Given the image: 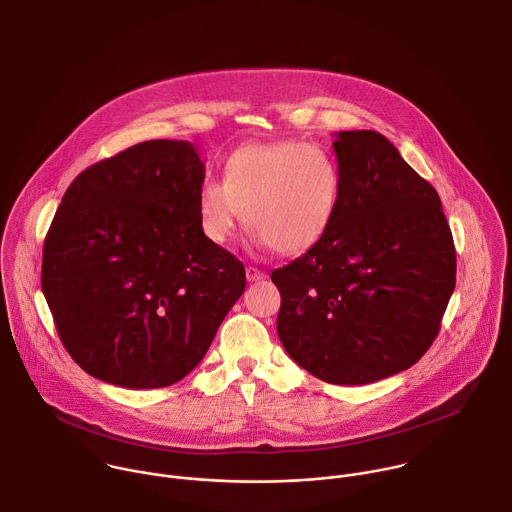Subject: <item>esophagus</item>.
Segmentation results:
<instances>
[{"instance_id":"34e87169","label":"esophagus","mask_w":512,"mask_h":512,"mask_svg":"<svg viewBox=\"0 0 512 512\" xmlns=\"http://www.w3.org/2000/svg\"><path fill=\"white\" fill-rule=\"evenodd\" d=\"M245 275H247V281H249V283L265 279V273H263L261 269H257V267H247V269H245Z\"/></svg>"}]
</instances>
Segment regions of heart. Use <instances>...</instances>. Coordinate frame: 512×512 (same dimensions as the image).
<instances>
[{"label":"heart","instance_id":"b5f03b06","mask_svg":"<svg viewBox=\"0 0 512 512\" xmlns=\"http://www.w3.org/2000/svg\"><path fill=\"white\" fill-rule=\"evenodd\" d=\"M341 199V169L319 145L297 139L249 143L225 161V181L205 179L197 191L203 235L227 243L247 219L255 247L297 255L329 231Z\"/></svg>","mask_w":512,"mask_h":512}]
</instances>
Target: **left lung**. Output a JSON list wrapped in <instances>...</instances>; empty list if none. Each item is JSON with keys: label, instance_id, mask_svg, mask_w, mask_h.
Returning a JSON list of instances; mask_svg holds the SVG:
<instances>
[{"label": "left lung", "instance_id": "8db88e82", "mask_svg": "<svg viewBox=\"0 0 512 512\" xmlns=\"http://www.w3.org/2000/svg\"><path fill=\"white\" fill-rule=\"evenodd\" d=\"M341 199L323 239L271 281L289 357L333 385L413 367L455 291L457 257L439 193L379 131H339Z\"/></svg>", "mask_w": 512, "mask_h": 512}]
</instances>
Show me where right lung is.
<instances>
[{"mask_svg":"<svg viewBox=\"0 0 512 512\" xmlns=\"http://www.w3.org/2000/svg\"><path fill=\"white\" fill-rule=\"evenodd\" d=\"M205 163L151 139L81 171L43 243L41 291L91 377L125 389L181 381L245 291V267L199 225Z\"/></svg>","mask_w":512,"mask_h":512,"instance_id":"right-lung-1","label":"right lung"}]
</instances>
